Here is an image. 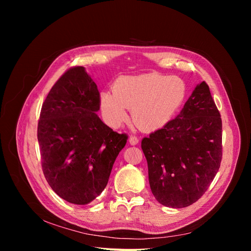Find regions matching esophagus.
I'll list each match as a JSON object with an SVG mask.
<instances>
[{"mask_svg":"<svg viewBox=\"0 0 251 251\" xmlns=\"http://www.w3.org/2000/svg\"><path fill=\"white\" fill-rule=\"evenodd\" d=\"M128 141H130L131 146H136V144L139 142V138L137 137V136H131L130 139H128Z\"/></svg>","mask_w":251,"mask_h":251,"instance_id":"1","label":"esophagus"}]
</instances>
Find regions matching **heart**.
Segmentation results:
<instances>
[{"label":"heart","mask_w":251,"mask_h":251,"mask_svg":"<svg viewBox=\"0 0 251 251\" xmlns=\"http://www.w3.org/2000/svg\"><path fill=\"white\" fill-rule=\"evenodd\" d=\"M186 82L177 75L150 73L121 76L113 91L100 94V109L107 123L117 127L133 110L134 123L142 130L156 131L168 125L183 104Z\"/></svg>","instance_id":"heart-1"}]
</instances>
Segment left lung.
I'll use <instances>...</instances> for the list:
<instances>
[{"instance_id": "obj_1", "label": "left lung", "mask_w": 251, "mask_h": 251, "mask_svg": "<svg viewBox=\"0 0 251 251\" xmlns=\"http://www.w3.org/2000/svg\"><path fill=\"white\" fill-rule=\"evenodd\" d=\"M151 191L164 206L186 207L207 191L222 160V120L205 81L179 115L141 141Z\"/></svg>"}]
</instances>
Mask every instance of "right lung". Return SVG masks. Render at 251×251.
I'll use <instances>...</instances> for the list:
<instances>
[{"label":"right lung","instance_id":"right-lung-1","mask_svg":"<svg viewBox=\"0 0 251 251\" xmlns=\"http://www.w3.org/2000/svg\"><path fill=\"white\" fill-rule=\"evenodd\" d=\"M100 95L83 67L67 70L45 100L37 126L42 168L60 198L85 205L107 186L126 134L97 116Z\"/></svg>","mask_w":251,"mask_h":251}]
</instances>
